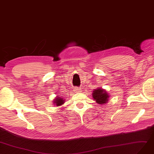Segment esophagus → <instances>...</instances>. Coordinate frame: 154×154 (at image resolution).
Listing matches in <instances>:
<instances>
[{"instance_id":"esophagus-1","label":"esophagus","mask_w":154,"mask_h":154,"mask_svg":"<svg viewBox=\"0 0 154 154\" xmlns=\"http://www.w3.org/2000/svg\"><path fill=\"white\" fill-rule=\"evenodd\" d=\"M74 91H75L76 93H80L81 91H82V89H80V88H79V87H75V88H74Z\"/></svg>"}]
</instances>
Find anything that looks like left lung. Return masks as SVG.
Instances as JSON below:
<instances>
[{"label":"left lung","instance_id":"8db88e82","mask_svg":"<svg viewBox=\"0 0 154 154\" xmlns=\"http://www.w3.org/2000/svg\"><path fill=\"white\" fill-rule=\"evenodd\" d=\"M93 98L97 103L99 105L106 104L108 102L109 98V95L107 93V91L105 89H103L102 87L100 88H97L93 91Z\"/></svg>","mask_w":154,"mask_h":154}]
</instances>
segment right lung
Segmentation results:
<instances>
[{
    "instance_id": "1",
    "label": "right lung",
    "mask_w": 154,
    "mask_h": 154,
    "mask_svg": "<svg viewBox=\"0 0 154 154\" xmlns=\"http://www.w3.org/2000/svg\"><path fill=\"white\" fill-rule=\"evenodd\" d=\"M64 103H65V100L63 99V98L60 97V95H58V96L55 97V98L53 100L54 105H56V106H60L61 105H63Z\"/></svg>"
}]
</instances>
